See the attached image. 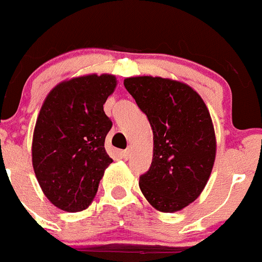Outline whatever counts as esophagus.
<instances>
[{"label":"esophagus","mask_w":262,"mask_h":262,"mask_svg":"<svg viewBox=\"0 0 262 262\" xmlns=\"http://www.w3.org/2000/svg\"><path fill=\"white\" fill-rule=\"evenodd\" d=\"M121 155H122V157H124V158H129V157H130V155H132V149L130 148L125 149V150L122 151Z\"/></svg>","instance_id":"obj_1"}]
</instances>
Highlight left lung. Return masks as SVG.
Returning <instances> with one entry per match:
<instances>
[{"instance_id":"obj_1","label":"left lung","mask_w":262,"mask_h":262,"mask_svg":"<svg viewBox=\"0 0 262 262\" xmlns=\"http://www.w3.org/2000/svg\"><path fill=\"white\" fill-rule=\"evenodd\" d=\"M124 85L153 130V160L140 177L142 194L160 212L184 209L201 194L216 158L209 111L180 81L141 76L125 78Z\"/></svg>"}]
</instances>
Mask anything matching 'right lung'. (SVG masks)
I'll return each instance as SVG.
<instances>
[{
	"label": "right lung",
	"instance_id": "obj_1",
	"mask_svg": "<svg viewBox=\"0 0 262 262\" xmlns=\"http://www.w3.org/2000/svg\"><path fill=\"white\" fill-rule=\"evenodd\" d=\"M116 85L112 74L76 77L53 88L41 106L33 169L43 194L65 212L86 209L113 162L104 148L112 127L104 104Z\"/></svg>",
	"mask_w": 262,
	"mask_h": 262
}]
</instances>
